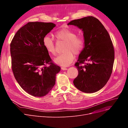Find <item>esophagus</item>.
<instances>
[{
	"label": "esophagus",
	"mask_w": 128,
	"mask_h": 128,
	"mask_svg": "<svg viewBox=\"0 0 128 128\" xmlns=\"http://www.w3.org/2000/svg\"><path fill=\"white\" fill-rule=\"evenodd\" d=\"M61 69L63 70H68V68H64V67H62L61 68Z\"/></svg>",
	"instance_id": "esophagus-1"
}]
</instances>
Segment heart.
I'll return each instance as SVG.
<instances>
[{
  "instance_id": "1",
  "label": "heart",
  "mask_w": 128,
  "mask_h": 128,
  "mask_svg": "<svg viewBox=\"0 0 128 128\" xmlns=\"http://www.w3.org/2000/svg\"><path fill=\"white\" fill-rule=\"evenodd\" d=\"M55 38L58 40L66 42L63 49L64 53L60 54L54 59L57 64L62 66L70 65L74 60V53L78 55L82 52L84 46V40L81 36H77L76 33L68 28H61L54 34ZM42 44L49 54L55 56L56 49L52 39L49 36H45L42 39Z\"/></svg>"
}]
</instances>
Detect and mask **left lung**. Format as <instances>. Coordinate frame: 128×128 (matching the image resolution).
I'll return each instance as SVG.
<instances>
[{
	"label": "left lung",
	"mask_w": 128,
	"mask_h": 128,
	"mask_svg": "<svg viewBox=\"0 0 128 128\" xmlns=\"http://www.w3.org/2000/svg\"><path fill=\"white\" fill-rule=\"evenodd\" d=\"M68 25L82 29L84 38V47L75 64L78 75L74 84L84 93L98 91L108 81L112 70L115 50L110 36L101 22L92 16L72 20Z\"/></svg>",
	"instance_id": "left-lung-1"
}]
</instances>
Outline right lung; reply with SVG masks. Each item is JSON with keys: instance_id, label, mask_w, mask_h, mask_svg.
Here are the masks:
<instances>
[{"instance_id": "right-lung-1", "label": "right lung", "mask_w": 128, "mask_h": 128, "mask_svg": "<svg viewBox=\"0 0 128 128\" xmlns=\"http://www.w3.org/2000/svg\"><path fill=\"white\" fill-rule=\"evenodd\" d=\"M55 26L52 23L28 22L18 30L10 44L13 75L21 88L34 96L47 94L60 70L42 44L44 37Z\"/></svg>"}]
</instances>
